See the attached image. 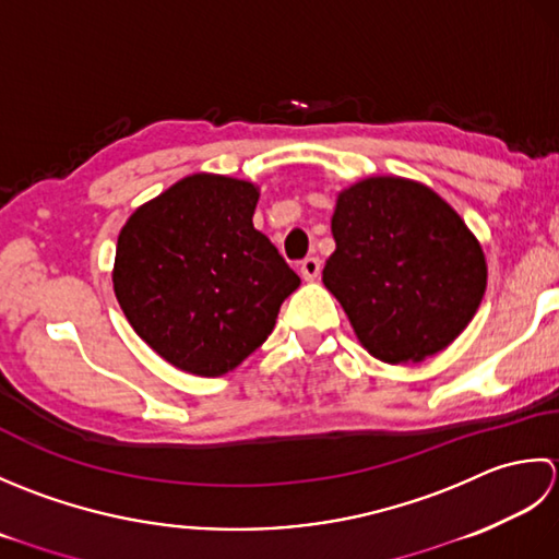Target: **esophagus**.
<instances>
[{
	"label": "esophagus",
	"mask_w": 559,
	"mask_h": 559,
	"mask_svg": "<svg viewBox=\"0 0 559 559\" xmlns=\"http://www.w3.org/2000/svg\"><path fill=\"white\" fill-rule=\"evenodd\" d=\"M321 267H323L321 258H306V260H301L299 272L306 282H313V280H318V275H321Z\"/></svg>",
	"instance_id": "1"
}]
</instances>
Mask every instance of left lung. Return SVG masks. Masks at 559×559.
Wrapping results in <instances>:
<instances>
[{
    "label": "left lung",
    "instance_id": "1",
    "mask_svg": "<svg viewBox=\"0 0 559 559\" xmlns=\"http://www.w3.org/2000/svg\"><path fill=\"white\" fill-rule=\"evenodd\" d=\"M330 226L323 284L376 359L423 361L473 321L485 253L435 190L393 176L359 180L337 195Z\"/></svg>",
    "mask_w": 559,
    "mask_h": 559
}]
</instances>
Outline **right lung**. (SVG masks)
I'll return each instance as SVG.
<instances>
[{
  "label": "right lung",
  "instance_id": "1",
  "mask_svg": "<svg viewBox=\"0 0 559 559\" xmlns=\"http://www.w3.org/2000/svg\"><path fill=\"white\" fill-rule=\"evenodd\" d=\"M260 192L195 174L142 204L118 236L112 289L134 333L176 369L222 376L265 343L301 280L253 226Z\"/></svg>",
  "mask_w": 559,
  "mask_h": 559
}]
</instances>
